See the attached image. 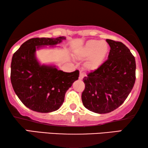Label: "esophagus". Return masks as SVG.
Returning a JSON list of instances; mask_svg holds the SVG:
<instances>
[{
	"label": "esophagus",
	"instance_id": "esophagus-1",
	"mask_svg": "<svg viewBox=\"0 0 148 148\" xmlns=\"http://www.w3.org/2000/svg\"><path fill=\"white\" fill-rule=\"evenodd\" d=\"M84 76H85L84 73H83L82 71H81L80 73H79V79L80 80H82V79H83V78L84 77Z\"/></svg>",
	"mask_w": 148,
	"mask_h": 148
}]
</instances>
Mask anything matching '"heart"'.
Segmentation results:
<instances>
[{
  "label": "heart",
  "mask_w": 148,
  "mask_h": 148,
  "mask_svg": "<svg viewBox=\"0 0 148 148\" xmlns=\"http://www.w3.org/2000/svg\"><path fill=\"white\" fill-rule=\"evenodd\" d=\"M109 46L106 42L96 40H88L77 53L80 59H87L86 67L90 71H95L104 62L108 53Z\"/></svg>",
  "instance_id": "1"
}]
</instances>
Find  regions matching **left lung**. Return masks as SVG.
Segmentation results:
<instances>
[{
	"label": "left lung",
	"mask_w": 148,
	"mask_h": 148,
	"mask_svg": "<svg viewBox=\"0 0 148 148\" xmlns=\"http://www.w3.org/2000/svg\"><path fill=\"white\" fill-rule=\"evenodd\" d=\"M106 42L110 47L108 59L83 79V104L98 114L110 112L120 106L135 82L136 64L130 50L121 42L109 39Z\"/></svg>",
	"instance_id": "obj_1"
}]
</instances>
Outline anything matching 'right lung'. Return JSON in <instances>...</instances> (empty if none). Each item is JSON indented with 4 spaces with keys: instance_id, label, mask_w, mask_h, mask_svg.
I'll list each match as a JSON object with an SVG mask.
<instances>
[{
    "instance_id": "obj_1",
    "label": "right lung",
    "mask_w": 148,
    "mask_h": 148,
    "mask_svg": "<svg viewBox=\"0 0 148 148\" xmlns=\"http://www.w3.org/2000/svg\"><path fill=\"white\" fill-rule=\"evenodd\" d=\"M64 40V36L32 38L13 54L12 86L22 103L32 110L42 113L57 110L64 102L66 91L78 79V70L66 73L58 70L55 65L40 64L36 58V50L45 46H54Z\"/></svg>"
}]
</instances>
